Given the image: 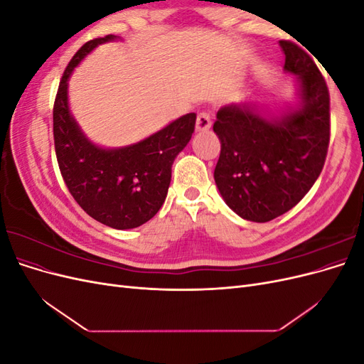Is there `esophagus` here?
Masks as SVG:
<instances>
[{
    "mask_svg": "<svg viewBox=\"0 0 364 364\" xmlns=\"http://www.w3.org/2000/svg\"><path fill=\"white\" fill-rule=\"evenodd\" d=\"M211 124H213L211 115H209L208 112H200L199 115H197V121H196V130L197 132L208 130L209 127H211Z\"/></svg>",
    "mask_w": 364,
    "mask_h": 364,
    "instance_id": "obj_1",
    "label": "esophagus"
}]
</instances>
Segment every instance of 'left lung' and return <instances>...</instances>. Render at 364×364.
Listing matches in <instances>:
<instances>
[{"label":"left lung","instance_id":"obj_1","mask_svg":"<svg viewBox=\"0 0 364 364\" xmlns=\"http://www.w3.org/2000/svg\"><path fill=\"white\" fill-rule=\"evenodd\" d=\"M284 71L296 77L293 106L272 112L252 102L218 109L214 132L222 151L214 170L226 205L266 223L302 200L321 174L329 144V94L308 54L279 41Z\"/></svg>","mask_w":364,"mask_h":364}]
</instances>
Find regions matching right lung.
<instances>
[{
  "instance_id": "right-lung-1",
  "label": "right lung",
  "mask_w": 364,
  "mask_h": 364,
  "mask_svg": "<svg viewBox=\"0 0 364 364\" xmlns=\"http://www.w3.org/2000/svg\"><path fill=\"white\" fill-rule=\"evenodd\" d=\"M121 39L107 35L86 42L65 70L53 109L54 149L62 178L83 211L109 228L134 229L159 211L168 193L171 165L188 144L196 114L124 147H102L87 138L70 111L68 82L87 54L106 42Z\"/></svg>"
}]
</instances>
